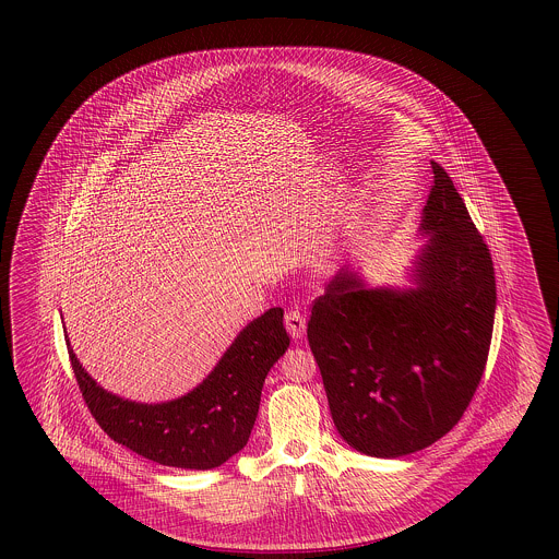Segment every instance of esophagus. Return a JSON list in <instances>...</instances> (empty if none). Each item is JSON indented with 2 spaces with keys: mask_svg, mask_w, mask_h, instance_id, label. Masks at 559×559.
<instances>
[{
  "mask_svg": "<svg viewBox=\"0 0 559 559\" xmlns=\"http://www.w3.org/2000/svg\"><path fill=\"white\" fill-rule=\"evenodd\" d=\"M285 325H287V332L293 338H304L305 318L299 309H288L285 313Z\"/></svg>",
  "mask_w": 559,
  "mask_h": 559,
  "instance_id": "esophagus-1",
  "label": "esophagus"
}]
</instances>
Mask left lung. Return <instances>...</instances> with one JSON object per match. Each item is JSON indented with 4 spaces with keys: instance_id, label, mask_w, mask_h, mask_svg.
Returning <instances> with one entry per match:
<instances>
[{
    "instance_id": "1",
    "label": "left lung",
    "mask_w": 559,
    "mask_h": 559,
    "mask_svg": "<svg viewBox=\"0 0 559 559\" xmlns=\"http://www.w3.org/2000/svg\"><path fill=\"white\" fill-rule=\"evenodd\" d=\"M432 174L416 287L367 288L342 269L307 323L340 437L371 457H404L442 439L469 406L490 353V250L449 174L435 162Z\"/></svg>"
}]
</instances>
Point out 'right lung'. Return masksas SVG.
Masks as SVG:
<instances>
[{"label": "right lung", "instance_id": "obj_1", "mask_svg": "<svg viewBox=\"0 0 559 559\" xmlns=\"http://www.w3.org/2000/svg\"><path fill=\"white\" fill-rule=\"evenodd\" d=\"M66 342L85 406L110 439L159 465L213 469L246 447L264 379L290 338L283 309L272 307L239 332L199 388L166 404H136L102 390Z\"/></svg>", "mask_w": 559, "mask_h": 559}]
</instances>
